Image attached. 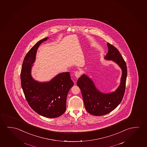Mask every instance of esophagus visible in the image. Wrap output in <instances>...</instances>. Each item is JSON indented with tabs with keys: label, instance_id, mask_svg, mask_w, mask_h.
I'll use <instances>...</instances> for the list:
<instances>
[{
	"label": "esophagus",
	"instance_id": "esophagus-1",
	"mask_svg": "<svg viewBox=\"0 0 147 147\" xmlns=\"http://www.w3.org/2000/svg\"><path fill=\"white\" fill-rule=\"evenodd\" d=\"M80 75H81V73L79 72V71H76L74 73L75 76L77 78H79L80 76Z\"/></svg>",
	"mask_w": 147,
	"mask_h": 147
}]
</instances>
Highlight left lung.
I'll return each instance as SVG.
<instances>
[{
  "instance_id": "obj_1",
  "label": "left lung",
  "mask_w": 147,
  "mask_h": 147,
  "mask_svg": "<svg viewBox=\"0 0 147 147\" xmlns=\"http://www.w3.org/2000/svg\"><path fill=\"white\" fill-rule=\"evenodd\" d=\"M108 53L104 59L113 61L117 64L122 71L120 86L115 91L103 93L96 87L93 80L85 74L79 77L77 85L82 91L86 110L92 115H103L114 110L122 101L126 87L127 70L126 63L116 48L107 43Z\"/></svg>"
}]
</instances>
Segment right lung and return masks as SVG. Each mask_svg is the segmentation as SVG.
<instances>
[{"instance_id": "add662e5", "label": "right lung", "mask_w": 147, "mask_h": 147, "mask_svg": "<svg viewBox=\"0 0 147 147\" xmlns=\"http://www.w3.org/2000/svg\"><path fill=\"white\" fill-rule=\"evenodd\" d=\"M47 38L38 41L27 52L23 61L21 83L30 107L44 117L55 118L65 112L67 95L74 83L69 72L59 73L49 82H38L32 77V64L36 60V51L41 43Z\"/></svg>"}]
</instances>
